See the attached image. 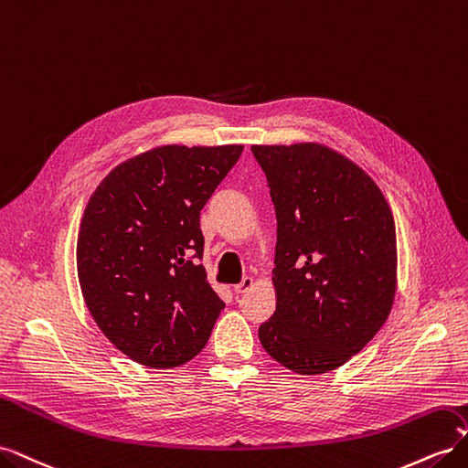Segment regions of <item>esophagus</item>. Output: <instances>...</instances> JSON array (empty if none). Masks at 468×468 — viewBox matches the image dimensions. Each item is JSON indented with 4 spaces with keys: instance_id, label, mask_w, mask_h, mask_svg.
<instances>
[{
    "instance_id": "obj_1",
    "label": "esophagus",
    "mask_w": 468,
    "mask_h": 468,
    "mask_svg": "<svg viewBox=\"0 0 468 468\" xmlns=\"http://www.w3.org/2000/svg\"><path fill=\"white\" fill-rule=\"evenodd\" d=\"M253 287V279L251 277H244L242 281L238 282V285H234V292L236 294H244L246 291H250Z\"/></svg>"
}]
</instances>
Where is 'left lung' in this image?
<instances>
[{
    "label": "left lung",
    "mask_w": 468,
    "mask_h": 468,
    "mask_svg": "<svg viewBox=\"0 0 468 468\" xmlns=\"http://www.w3.org/2000/svg\"><path fill=\"white\" fill-rule=\"evenodd\" d=\"M277 217V308L263 349L299 375L342 367L387 322L396 292L390 207L359 165L328 146H251Z\"/></svg>",
    "instance_id": "8db88e82"
}]
</instances>
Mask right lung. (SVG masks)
<instances>
[{"mask_svg":"<svg viewBox=\"0 0 468 468\" xmlns=\"http://www.w3.org/2000/svg\"><path fill=\"white\" fill-rule=\"evenodd\" d=\"M242 150L154 148L119 164L90 197L76 251L83 301L140 365L172 369L208 342L224 303L201 263V208Z\"/></svg>","mask_w":468,"mask_h":468,"instance_id":"obj_1","label":"right lung"}]
</instances>
